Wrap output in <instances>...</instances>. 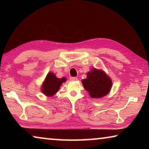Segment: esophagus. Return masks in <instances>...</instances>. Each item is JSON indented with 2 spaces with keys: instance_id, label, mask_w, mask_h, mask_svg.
<instances>
[{
  "instance_id": "obj_1",
  "label": "esophagus",
  "mask_w": 149,
  "mask_h": 149,
  "mask_svg": "<svg viewBox=\"0 0 149 149\" xmlns=\"http://www.w3.org/2000/svg\"><path fill=\"white\" fill-rule=\"evenodd\" d=\"M70 80L76 81V80H77V78L76 77H70Z\"/></svg>"
}]
</instances>
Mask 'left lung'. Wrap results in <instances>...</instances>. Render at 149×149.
<instances>
[{
	"instance_id": "8db88e82",
	"label": "left lung",
	"mask_w": 149,
	"mask_h": 149,
	"mask_svg": "<svg viewBox=\"0 0 149 149\" xmlns=\"http://www.w3.org/2000/svg\"><path fill=\"white\" fill-rule=\"evenodd\" d=\"M85 90L92 98H100L107 95L112 87V81L100 70L93 68L87 73L85 79L82 81Z\"/></svg>"
}]
</instances>
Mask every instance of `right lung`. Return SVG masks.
<instances>
[{
	"label": "right lung",
	"mask_w": 149,
	"mask_h": 149,
	"mask_svg": "<svg viewBox=\"0 0 149 149\" xmlns=\"http://www.w3.org/2000/svg\"><path fill=\"white\" fill-rule=\"evenodd\" d=\"M65 77L60 79L52 72L49 73L42 86V92L48 97H51L59 90L62 83L65 81Z\"/></svg>",
	"instance_id": "right-lung-1"
}]
</instances>
